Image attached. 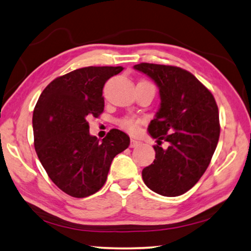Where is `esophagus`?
I'll list each match as a JSON object with an SVG mask.
<instances>
[{"label": "esophagus", "mask_w": 251, "mask_h": 251, "mask_svg": "<svg viewBox=\"0 0 251 251\" xmlns=\"http://www.w3.org/2000/svg\"><path fill=\"white\" fill-rule=\"evenodd\" d=\"M141 144H142L141 141H137V139H135V138H131V139H130V147H131V148L138 147L139 145H141Z\"/></svg>", "instance_id": "34e87169"}]
</instances>
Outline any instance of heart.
<instances>
[{
	"mask_svg": "<svg viewBox=\"0 0 251 251\" xmlns=\"http://www.w3.org/2000/svg\"><path fill=\"white\" fill-rule=\"evenodd\" d=\"M118 124H120L122 128H124L127 131H129V133L134 134L138 129V126L141 124V120H137V118L133 117H125L118 121Z\"/></svg>",
	"mask_w": 251,
	"mask_h": 251,
	"instance_id": "b5f03b06",
	"label": "heart"
}]
</instances>
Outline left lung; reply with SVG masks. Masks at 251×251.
Here are the masks:
<instances>
[{"label":"left lung","instance_id":"left-lung-1","mask_svg":"<svg viewBox=\"0 0 251 251\" xmlns=\"http://www.w3.org/2000/svg\"><path fill=\"white\" fill-rule=\"evenodd\" d=\"M159 88L160 106L148 131L157 139L152 164L143 169V180L166 197L185 194L206 172L217 147L218 106L207 87L177 66L141 63L134 66ZM168 141L167 150L160 147Z\"/></svg>","mask_w":251,"mask_h":251}]
</instances>
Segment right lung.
Listing matches in <instances>:
<instances>
[{"mask_svg":"<svg viewBox=\"0 0 251 251\" xmlns=\"http://www.w3.org/2000/svg\"><path fill=\"white\" fill-rule=\"evenodd\" d=\"M122 66H88L52 80L33 112L34 147L42 166L59 189L84 198L104 186L110 164L129 146L124 131L112 129L100 142L87 118L104 110L106 80Z\"/></svg>","mask_w":251,"mask_h":251,"instance_id":"add662e5","label":"right lung"}]
</instances>
